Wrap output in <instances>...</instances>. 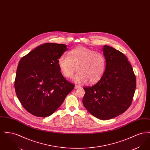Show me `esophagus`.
<instances>
[{"mask_svg": "<svg viewBox=\"0 0 150 150\" xmlns=\"http://www.w3.org/2000/svg\"><path fill=\"white\" fill-rule=\"evenodd\" d=\"M78 88H81V86L78 85H75V89H78Z\"/></svg>", "mask_w": 150, "mask_h": 150, "instance_id": "obj_1", "label": "esophagus"}]
</instances>
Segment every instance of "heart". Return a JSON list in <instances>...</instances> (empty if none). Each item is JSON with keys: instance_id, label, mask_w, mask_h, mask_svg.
Segmentation results:
<instances>
[{"instance_id": "1", "label": "heart", "mask_w": 150, "mask_h": 150, "mask_svg": "<svg viewBox=\"0 0 150 150\" xmlns=\"http://www.w3.org/2000/svg\"><path fill=\"white\" fill-rule=\"evenodd\" d=\"M59 70L65 78H71L74 72L76 83H90L98 82L102 78L106 69V61L104 55L95 50L78 47L69 50L67 56H62L58 59Z\"/></svg>"}]
</instances>
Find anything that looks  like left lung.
Here are the masks:
<instances>
[{"mask_svg": "<svg viewBox=\"0 0 150 150\" xmlns=\"http://www.w3.org/2000/svg\"><path fill=\"white\" fill-rule=\"evenodd\" d=\"M106 66L102 78L94 86L84 87L83 103L88 112L101 120L124 113L132 104L136 78L127 57L114 48L102 49Z\"/></svg>", "mask_w": 150, "mask_h": 150, "instance_id": "left-lung-1", "label": "left lung"}]
</instances>
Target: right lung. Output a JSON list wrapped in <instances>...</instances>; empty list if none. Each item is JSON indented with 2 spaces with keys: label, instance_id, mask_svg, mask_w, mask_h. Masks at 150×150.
<instances>
[{
  "label": "right lung",
  "instance_id": "right-lung-1",
  "mask_svg": "<svg viewBox=\"0 0 150 150\" xmlns=\"http://www.w3.org/2000/svg\"><path fill=\"white\" fill-rule=\"evenodd\" d=\"M67 50L64 44L45 43L20 59L14 88L22 106L29 113L42 117L50 116L74 88L58 65V59Z\"/></svg>",
  "mask_w": 150,
  "mask_h": 150
}]
</instances>
